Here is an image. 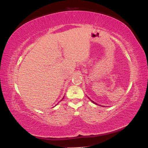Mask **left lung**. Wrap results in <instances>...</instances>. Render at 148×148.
Instances as JSON below:
<instances>
[{"label": "left lung", "instance_id": "1", "mask_svg": "<svg viewBox=\"0 0 148 148\" xmlns=\"http://www.w3.org/2000/svg\"><path fill=\"white\" fill-rule=\"evenodd\" d=\"M92 102H94L93 101H92ZM94 103H95V104H96V103H95V102H94Z\"/></svg>", "mask_w": 148, "mask_h": 148}]
</instances>
